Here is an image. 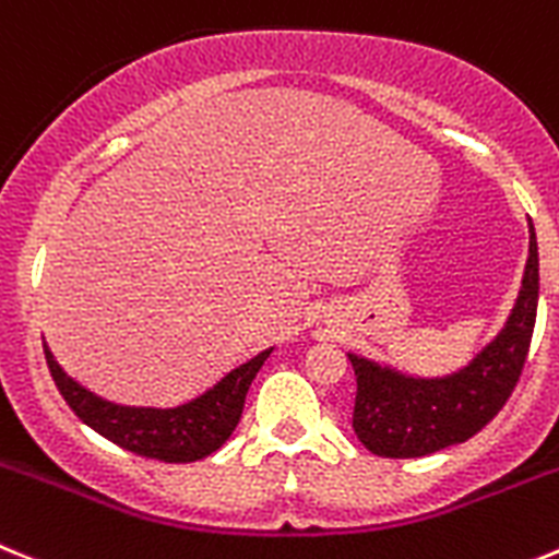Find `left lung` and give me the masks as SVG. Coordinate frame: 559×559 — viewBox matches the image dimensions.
<instances>
[{"instance_id": "left-lung-1", "label": "left lung", "mask_w": 559, "mask_h": 559, "mask_svg": "<svg viewBox=\"0 0 559 559\" xmlns=\"http://www.w3.org/2000/svg\"><path fill=\"white\" fill-rule=\"evenodd\" d=\"M538 312V241L530 222L522 290L497 337L461 370L417 379L348 354L356 376L354 430L381 459H423L486 428L524 370Z\"/></svg>"}]
</instances>
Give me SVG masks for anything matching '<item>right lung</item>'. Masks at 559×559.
Masks as SVG:
<instances>
[{
	"label": "right lung",
	"mask_w": 559,
	"mask_h": 559,
	"mask_svg": "<svg viewBox=\"0 0 559 559\" xmlns=\"http://www.w3.org/2000/svg\"><path fill=\"white\" fill-rule=\"evenodd\" d=\"M274 348L260 350L254 359L238 365L225 376L219 384L209 392L197 395L194 401L175 408H151V406H120L98 397L73 381L66 370L57 365L55 354L44 343L46 365L51 370L57 390L66 397L84 425L100 433L104 439L115 442L117 448L129 453L145 455V459L167 461V464H189L205 455L216 453L230 439L241 419L243 401L252 379Z\"/></svg>",
	"instance_id": "right-lung-1"
}]
</instances>
